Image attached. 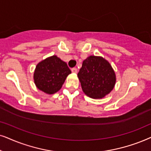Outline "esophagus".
<instances>
[{"label": "esophagus", "mask_w": 151, "mask_h": 151, "mask_svg": "<svg viewBox=\"0 0 151 151\" xmlns=\"http://www.w3.org/2000/svg\"><path fill=\"white\" fill-rule=\"evenodd\" d=\"M71 70H72V73H74V74H77V68H72Z\"/></svg>", "instance_id": "1"}]
</instances>
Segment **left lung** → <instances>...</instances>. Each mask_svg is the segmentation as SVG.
Here are the masks:
<instances>
[{
  "instance_id": "1",
  "label": "left lung",
  "mask_w": 151,
  "mask_h": 151,
  "mask_svg": "<svg viewBox=\"0 0 151 151\" xmlns=\"http://www.w3.org/2000/svg\"><path fill=\"white\" fill-rule=\"evenodd\" d=\"M77 76L84 93L93 99L104 98L115 85V73L101 57L90 56L84 60Z\"/></svg>"
}]
</instances>
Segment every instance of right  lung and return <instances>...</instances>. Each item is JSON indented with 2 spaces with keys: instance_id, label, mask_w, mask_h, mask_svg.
I'll list each match as a JSON object with an SVG mask.
<instances>
[{
  "instance_id": "1",
  "label": "right lung",
  "mask_w": 151,
  "mask_h": 151,
  "mask_svg": "<svg viewBox=\"0 0 151 151\" xmlns=\"http://www.w3.org/2000/svg\"><path fill=\"white\" fill-rule=\"evenodd\" d=\"M71 73L67 63L56 55L43 60L36 66L35 83L46 94H55L61 89L66 77Z\"/></svg>"
}]
</instances>
